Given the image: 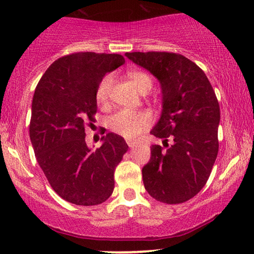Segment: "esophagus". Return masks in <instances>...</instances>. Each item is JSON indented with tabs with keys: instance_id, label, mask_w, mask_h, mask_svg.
I'll return each instance as SVG.
<instances>
[{
	"instance_id": "esophagus-1",
	"label": "esophagus",
	"mask_w": 254,
	"mask_h": 254,
	"mask_svg": "<svg viewBox=\"0 0 254 254\" xmlns=\"http://www.w3.org/2000/svg\"><path fill=\"white\" fill-rule=\"evenodd\" d=\"M127 142L128 147H130V148H133V147H135V146L138 145V141L132 140V139H128V140H127Z\"/></svg>"
}]
</instances>
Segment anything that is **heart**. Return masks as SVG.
Here are the masks:
<instances>
[{"instance_id":"1","label":"heart","mask_w":254,"mask_h":254,"mask_svg":"<svg viewBox=\"0 0 254 254\" xmlns=\"http://www.w3.org/2000/svg\"><path fill=\"white\" fill-rule=\"evenodd\" d=\"M127 76L139 92L147 93L152 88V78L146 72L131 71ZM113 84V74H107L99 83L95 91V99L100 106H106L108 103ZM151 114L146 110L121 109L109 117L107 124L114 133L122 135L127 139H132L140 134L141 132H144L151 126Z\"/></svg>"}]
</instances>
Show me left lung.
Masks as SVG:
<instances>
[{
    "mask_svg": "<svg viewBox=\"0 0 254 254\" xmlns=\"http://www.w3.org/2000/svg\"><path fill=\"white\" fill-rule=\"evenodd\" d=\"M126 56L158 78L162 90V114L151 133L163 139V147L152 145L151 160L142 168L146 191L164 203L188 201L205 187L219 152L215 92L205 72L181 54Z\"/></svg>",
    "mask_w": 254,
    "mask_h": 254,
    "instance_id": "1",
    "label": "left lung"
}]
</instances>
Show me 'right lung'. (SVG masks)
Listing matches in <instances>:
<instances>
[{"instance_id": "1", "label": "right lung", "mask_w": 254, "mask_h": 254, "mask_svg": "<svg viewBox=\"0 0 254 254\" xmlns=\"http://www.w3.org/2000/svg\"><path fill=\"white\" fill-rule=\"evenodd\" d=\"M124 63L120 54L73 53L56 60L35 88L30 122L35 158L53 190L74 205L105 202L127 152L124 138L112 132L94 152L85 141V127L93 126L98 108L96 87Z\"/></svg>"}]
</instances>
